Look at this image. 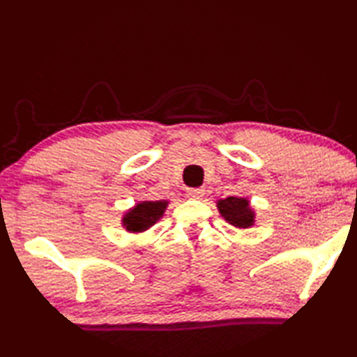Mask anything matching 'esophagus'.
I'll return each instance as SVG.
<instances>
[{
  "label": "esophagus",
  "mask_w": 357,
  "mask_h": 357,
  "mask_svg": "<svg viewBox=\"0 0 357 357\" xmlns=\"http://www.w3.org/2000/svg\"><path fill=\"white\" fill-rule=\"evenodd\" d=\"M187 197L192 198V200H200L204 197V189L202 187H197V189H189L187 190Z\"/></svg>",
  "instance_id": "obj_1"
}]
</instances>
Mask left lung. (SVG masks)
Segmentation results:
<instances>
[{
	"mask_svg": "<svg viewBox=\"0 0 357 357\" xmlns=\"http://www.w3.org/2000/svg\"><path fill=\"white\" fill-rule=\"evenodd\" d=\"M217 209L229 225L245 229L255 223V211L252 209L250 202L243 197H228L217 202Z\"/></svg>",
	"mask_w": 357,
	"mask_h": 357,
	"instance_id": "8db88e82",
	"label": "left lung"
}]
</instances>
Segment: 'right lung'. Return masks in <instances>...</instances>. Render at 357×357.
<instances>
[{"mask_svg": "<svg viewBox=\"0 0 357 357\" xmlns=\"http://www.w3.org/2000/svg\"><path fill=\"white\" fill-rule=\"evenodd\" d=\"M168 206L167 200L157 202H140L134 208L126 211L123 215V227L129 233H143L149 229L154 223L164 217L165 209Z\"/></svg>", "mask_w": 357, "mask_h": 357, "instance_id": "obj_1", "label": "right lung"}]
</instances>
